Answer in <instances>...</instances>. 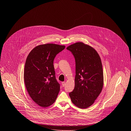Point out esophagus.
I'll list each match as a JSON object with an SVG mask.
<instances>
[{
	"mask_svg": "<svg viewBox=\"0 0 131 131\" xmlns=\"http://www.w3.org/2000/svg\"><path fill=\"white\" fill-rule=\"evenodd\" d=\"M61 83H62L63 87H64V86L65 85V82H62Z\"/></svg>",
	"mask_w": 131,
	"mask_h": 131,
	"instance_id": "esophagus-1",
	"label": "esophagus"
}]
</instances>
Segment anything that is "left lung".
<instances>
[{
  "instance_id": "8db88e82",
  "label": "left lung",
  "mask_w": 131,
  "mask_h": 131,
  "mask_svg": "<svg viewBox=\"0 0 131 131\" xmlns=\"http://www.w3.org/2000/svg\"><path fill=\"white\" fill-rule=\"evenodd\" d=\"M75 62V88L69 93L72 103L81 108L93 105L101 92L104 75L101 58L91 46L77 42L67 48Z\"/></svg>"
}]
</instances>
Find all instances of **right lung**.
<instances>
[{"label":"right lung","mask_w":131,"mask_h":131,"mask_svg":"<svg viewBox=\"0 0 131 131\" xmlns=\"http://www.w3.org/2000/svg\"><path fill=\"white\" fill-rule=\"evenodd\" d=\"M65 48L57 44L40 45L27 57L24 70L25 87L31 99L40 106H51L57 98L60 84L56 80L53 60Z\"/></svg>","instance_id":"add662e5"}]
</instances>
